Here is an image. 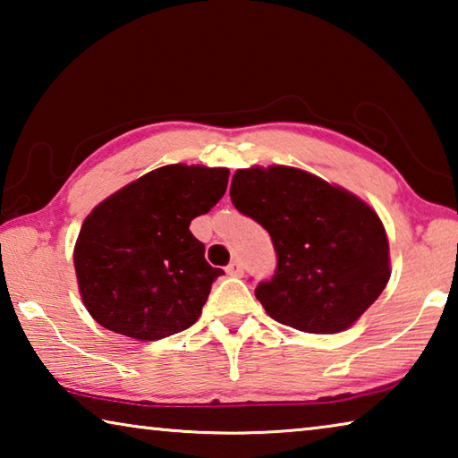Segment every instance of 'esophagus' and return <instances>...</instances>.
Masks as SVG:
<instances>
[{"instance_id":"34e87169","label":"esophagus","mask_w":458,"mask_h":458,"mask_svg":"<svg viewBox=\"0 0 458 458\" xmlns=\"http://www.w3.org/2000/svg\"><path fill=\"white\" fill-rule=\"evenodd\" d=\"M226 273H228L230 276H242V275H244V267H242V262H240L238 259H236V260H232L230 265H228V268H226Z\"/></svg>"}]
</instances>
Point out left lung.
Masks as SVG:
<instances>
[{"mask_svg":"<svg viewBox=\"0 0 458 458\" xmlns=\"http://www.w3.org/2000/svg\"><path fill=\"white\" fill-rule=\"evenodd\" d=\"M230 198L273 238L275 276L254 294L275 321L345 331L390 281L384 224L355 193L297 167L254 165L234 174Z\"/></svg>","mask_w":458,"mask_h":458,"instance_id":"8db88e82","label":"left lung"}]
</instances>
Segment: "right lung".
<instances>
[{"label": "right lung", "mask_w": 458, "mask_h": 458, "mask_svg": "<svg viewBox=\"0 0 458 458\" xmlns=\"http://www.w3.org/2000/svg\"><path fill=\"white\" fill-rule=\"evenodd\" d=\"M226 167L164 165L100 201L82 222L74 270L82 303L105 329L157 341L199 319L224 275L190 224L218 204Z\"/></svg>", "instance_id": "1"}]
</instances>
